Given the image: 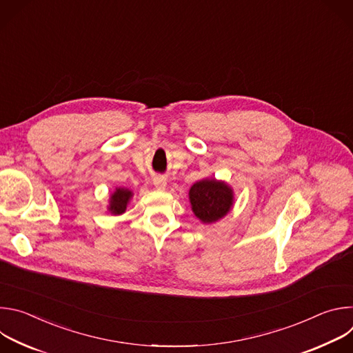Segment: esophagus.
<instances>
[{"label": "esophagus", "instance_id": "obj_1", "mask_svg": "<svg viewBox=\"0 0 353 353\" xmlns=\"http://www.w3.org/2000/svg\"><path fill=\"white\" fill-rule=\"evenodd\" d=\"M154 185L158 188V190H165L168 183H166V179L163 176H157L154 177Z\"/></svg>", "mask_w": 353, "mask_h": 353}]
</instances>
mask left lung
Here are the masks:
<instances>
[{
    "mask_svg": "<svg viewBox=\"0 0 353 353\" xmlns=\"http://www.w3.org/2000/svg\"><path fill=\"white\" fill-rule=\"evenodd\" d=\"M188 196L194 215L203 223H214L222 219L233 205L232 187L215 179L194 183Z\"/></svg>",
    "mask_w": 353,
    "mask_h": 353,
    "instance_id": "left-lung-1",
    "label": "left lung"
}]
</instances>
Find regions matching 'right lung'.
Wrapping results in <instances>:
<instances>
[{"instance_id":"right-lung-1","label":"right lung","mask_w":353,"mask_h":353,"mask_svg":"<svg viewBox=\"0 0 353 353\" xmlns=\"http://www.w3.org/2000/svg\"><path fill=\"white\" fill-rule=\"evenodd\" d=\"M131 196H132V191H130L128 188H123V187L116 188V191L110 195L109 207H108L110 214H113V215L124 214Z\"/></svg>"}]
</instances>
